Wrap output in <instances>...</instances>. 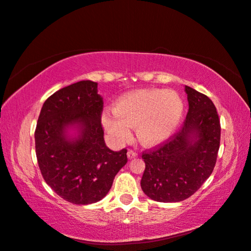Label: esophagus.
Wrapping results in <instances>:
<instances>
[{
  "label": "esophagus",
  "instance_id": "obj_1",
  "mask_svg": "<svg viewBox=\"0 0 251 251\" xmlns=\"http://www.w3.org/2000/svg\"><path fill=\"white\" fill-rule=\"evenodd\" d=\"M127 157H129L130 159L131 158H135V157H137V152L135 151V150L129 149V150H127Z\"/></svg>",
  "mask_w": 251,
  "mask_h": 251
}]
</instances>
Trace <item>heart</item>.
Returning <instances> with one entry per match:
<instances>
[{
	"label": "heart",
	"mask_w": 251,
	"mask_h": 251,
	"mask_svg": "<svg viewBox=\"0 0 251 251\" xmlns=\"http://www.w3.org/2000/svg\"><path fill=\"white\" fill-rule=\"evenodd\" d=\"M183 111L181 97L174 90L141 89L117 100L114 115L105 113L103 125L117 142H124L135 126L137 140L152 146L168 138L176 129Z\"/></svg>",
	"instance_id": "b5f03b06"
}]
</instances>
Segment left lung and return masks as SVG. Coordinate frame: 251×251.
<instances>
[{
  "label": "left lung",
  "mask_w": 251,
  "mask_h": 251,
  "mask_svg": "<svg viewBox=\"0 0 251 251\" xmlns=\"http://www.w3.org/2000/svg\"><path fill=\"white\" fill-rule=\"evenodd\" d=\"M189 110L182 126L168 140L142 153L144 193L158 202H180L210 176L220 146V120L213 101L186 86Z\"/></svg>",
  "instance_id": "8db88e82"
}]
</instances>
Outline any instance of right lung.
Returning a JSON list of instances; mask_svg holds the SVG:
<instances>
[{
  "label": "right lung",
  "mask_w": 251,
  "mask_h": 251,
  "mask_svg": "<svg viewBox=\"0 0 251 251\" xmlns=\"http://www.w3.org/2000/svg\"><path fill=\"white\" fill-rule=\"evenodd\" d=\"M103 101L98 83L82 80L64 87L44 103L35 129V151L42 176L65 201L87 205L108 193L127 162L126 149L113 151L104 142ZM80 126L78 139L66 140L69 125Z\"/></svg>",
  "instance_id": "add662e5"
}]
</instances>
